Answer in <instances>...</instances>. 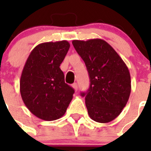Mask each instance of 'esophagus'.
I'll list each match as a JSON object with an SVG mask.
<instances>
[{"label": "esophagus", "mask_w": 151, "mask_h": 151, "mask_svg": "<svg viewBox=\"0 0 151 151\" xmlns=\"http://www.w3.org/2000/svg\"><path fill=\"white\" fill-rule=\"evenodd\" d=\"M73 88H74L75 91H77V90H78V85H77V83L73 84Z\"/></svg>", "instance_id": "1"}]
</instances>
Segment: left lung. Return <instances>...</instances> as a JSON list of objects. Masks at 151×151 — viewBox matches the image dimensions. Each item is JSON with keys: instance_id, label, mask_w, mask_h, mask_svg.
<instances>
[{"instance_id": "8db88e82", "label": "left lung", "mask_w": 151, "mask_h": 151, "mask_svg": "<svg viewBox=\"0 0 151 151\" xmlns=\"http://www.w3.org/2000/svg\"><path fill=\"white\" fill-rule=\"evenodd\" d=\"M73 45L85 62L90 78L88 90L81 94L85 97L89 116L101 123L111 122L120 114L129 101V69L104 40H73Z\"/></svg>"}]
</instances>
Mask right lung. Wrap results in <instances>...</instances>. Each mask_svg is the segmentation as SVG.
I'll return each instance as SVG.
<instances>
[{
	"mask_svg": "<svg viewBox=\"0 0 151 151\" xmlns=\"http://www.w3.org/2000/svg\"><path fill=\"white\" fill-rule=\"evenodd\" d=\"M67 41L39 44L29 54L20 78V94L26 107L38 118L58 119L65 114L74 89L65 83L60 68L69 49Z\"/></svg>",
	"mask_w": 151,
	"mask_h": 151,
	"instance_id": "1",
	"label": "right lung"
}]
</instances>
